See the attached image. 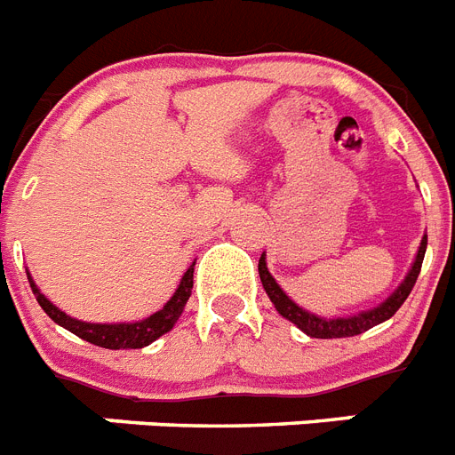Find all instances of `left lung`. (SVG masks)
Here are the masks:
<instances>
[{"label": "left lung", "instance_id": "1", "mask_svg": "<svg viewBox=\"0 0 455 455\" xmlns=\"http://www.w3.org/2000/svg\"><path fill=\"white\" fill-rule=\"evenodd\" d=\"M426 246H427V236H423L421 246H419V253H416V260L409 269V274L404 276L403 286L397 288L384 304H379L374 309L363 311L358 316H348V318H323L316 316V314H309V311H304L302 307L292 302L288 298L286 292L281 291V286L276 281L272 279V274L267 272V262H265V255H260V262H258V272H260V281L265 292L269 295L272 304L276 307L281 316L288 318L291 323H295L302 332H307L309 337H316V339H339V337H354L360 335V332H365V330L374 328L379 323L388 321L393 314H395L400 307L404 304V299L409 298V292L414 288L416 279H419V274H421V265H423V255H426Z\"/></svg>", "mask_w": 455, "mask_h": 455}]
</instances>
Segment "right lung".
Here are the masks:
<instances>
[{
    "label": "right lung",
    "mask_w": 455,
    "mask_h": 455,
    "mask_svg": "<svg viewBox=\"0 0 455 455\" xmlns=\"http://www.w3.org/2000/svg\"><path fill=\"white\" fill-rule=\"evenodd\" d=\"M193 269L195 262L188 267V272L183 274L181 283H179L176 292L172 295V299L164 304L163 309L156 311L153 316L137 323H114V325H107V323H84L67 316L65 311H60L55 304H51L44 295H41V291L34 286V281L29 274L28 279L29 286H32L34 298L41 304V309L46 311L48 316L58 323V325H62V328L74 332V335L81 337V339L95 344V347L114 348L116 351V348H144L148 347L151 341H156L157 337H163L164 332H169V330L174 328V323L179 321L183 307H186L188 298H190V292H193Z\"/></svg>",
    "instance_id": "right-lung-1"
}]
</instances>
